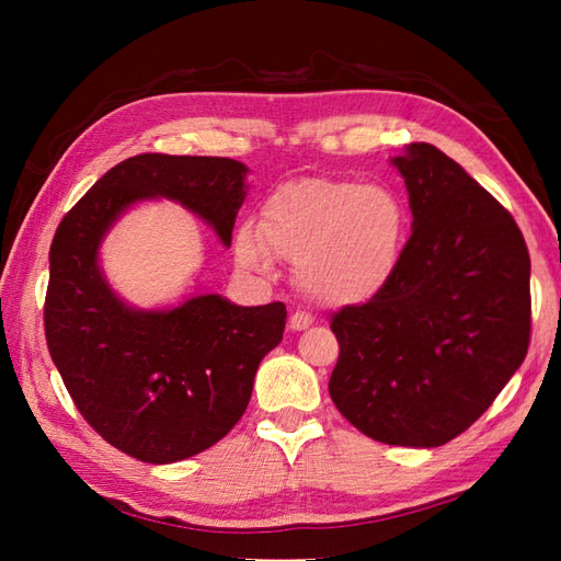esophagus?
I'll return each mask as SVG.
<instances>
[{
	"instance_id": "1",
	"label": "esophagus",
	"mask_w": 561,
	"mask_h": 561,
	"mask_svg": "<svg viewBox=\"0 0 561 561\" xmlns=\"http://www.w3.org/2000/svg\"><path fill=\"white\" fill-rule=\"evenodd\" d=\"M311 325H313V318L308 316V313H304V311H296V313L289 316V328L291 330H306V328H311Z\"/></svg>"
}]
</instances>
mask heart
Instances as JSON below:
<instances>
[{
    "mask_svg": "<svg viewBox=\"0 0 561 561\" xmlns=\"http://www.w3.org/2000/svg\"><path fill=\"white\" fill-rule=\"evenodd\" d=\"M408 207L392 187L350 178H299L262 202L260 226L236 231V262L267 272L294 260L301 291L323 306L371 301L396 274L408 241Z\"/></svg>",
    "mask_w": 561,
    "mask_h": 561,
    "instance_id": "b5f03b06",
    "label": "heart"
}]
</instances>
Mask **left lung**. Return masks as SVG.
<instances>
[{
	"mask_svg": "<svg viewBox=\"0 0 561 561\" xmlns=\"http://www.w3.org/2000/svg\"><path fill=\"white\" fill-rule=\"evenodd\" d=\"M392 163L412 236L388 287L332 313L340 342L330 398L390 446L434 448L470 428L530 344V255L518 224L432 145Z\"/></svg>",
	"mask_w": 561,
	"mask_h": 561,
	"instance_id": "left-lung-1",
	"label": "left lung"
}]
</instances>
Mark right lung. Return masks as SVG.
Instances as JSON below:
<instances>
[{
    "label": "right lung",
    "mask_w": 561,
    "mask_h": 561,
    "mask_svg": "<svg viewBox=\"0 0 561 561\" xmlns=\"http://www.w3.org/2000/svg\"><path fill=\"white\" fill-rule=\"evenodd\" d=\"M245 173L233 159L139 153L99 178L55 231L47 350L93 432L141 462L185 460L231 432L262 356L282 342L287 306L248 308L205 294L171 311H135L105 284L99 245L145 197L181 202L231 245Z\"/></svg>",
    "instance_id": "right-lung-1"
}]
</instances>
